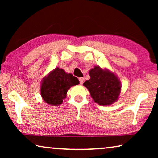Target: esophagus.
I'll return each instance as SVG.
<instances>
[{
    "label": "esophagus",
    "mask_w": 158,
    "mask_h": 158,
    "mask_svg": "<svg viewBox=\"0 0 158 158\" xmlns=\"http://www.w3.org/2000/svg\"><path fill=\"white\" fill-rule=\"evenodd\" d=\"M79 81H80V84L82 85L83 84H84V78H83V77H81V78H79Z\"/></svg>",
    "instance_id": "obj_1"
}]
</instances>
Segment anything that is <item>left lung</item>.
I'll use <instances>...</instances> for the list:
<instances>
[{
	"mask_svg": "<svg viewBox=\"0 0 158 158\" xmlns=\"http://www.w3.org/2000/svg\"><path fill=\"white\" fill-rule=\"evenodd\" d=\"M90 78L83 85L87 88L95 103L111 105L118 100L121 90V81L116 74L108 69L95 66L89 71Z\"/></svg>",
	"mask_w": 158,
	"mask_h": 158,
	"instance_id": "obj_1",
	"label": "left lung"
}]
</instances>
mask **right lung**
I'll return each instance as SVG.
<instances>
[{
	"label": "right lung",
	"mask_w": 158,
	"mask_h": 158,
	"mask_svg": "<svg viewBox=\"0 0 158 158\" xmlns=\"http://www.w3.org/2000/svg\"><path fill=\"white\" fill-rule=\"evenodd\" d=\"M79 79L63 69L56 68L42 80L40 95L48 105L58 106L63 103L67 92L72 86L78 85Z\"/></svg>",
	"instance_id": "right-lung-1"
}]
</instances>
